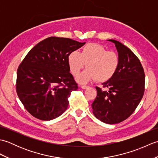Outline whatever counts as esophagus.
I'll return each instance as SVG.
<instances>
[{
	"instance_id": "34e87169",
	"label": "esophagus",
	"mask_w": 158,
	"mask_h": 158,
	"mask_svg": "<svg viewBox=\"0 0 158 158\" xmlns=\"http://www.w3.org/2000/svg\"><path fill=\"white\" fill-rule=\"evenodd\" d=\"M89 86H88V85H84V84H82L81 85V88H82V89H86V88H88Z\"/></svg>"
}]
</instances>
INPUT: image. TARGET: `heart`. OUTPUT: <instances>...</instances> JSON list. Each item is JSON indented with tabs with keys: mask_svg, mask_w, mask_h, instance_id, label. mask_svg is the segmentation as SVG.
Returning <instances> with one entry per match:
<instances>
[{
	"mask_svg": "<svg viewBox=\"0 0 158 158\" xmlns=\"http://www.w3.org/2000/svg\"><path fill=\"white\" fill-rule=\"evenodd\" d=\"M68 63L74 76L78 75L86 64L87 69L78 78L79 82L86 83L94 79L98 82H104L111 78L117 71L119 58L115 52L108 51L101 45L88 43L79 53H70Z\"/></svg>",
	"mask_w": 158,
	"mask_h": 158,
	"instance_id": "1",
	"label": "heart"
}]
</instances>
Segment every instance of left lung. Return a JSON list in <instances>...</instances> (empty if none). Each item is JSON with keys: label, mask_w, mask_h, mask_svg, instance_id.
<instances>
[{"label": "left lung", "mask_w": 158, "mask_h": 158, "mask_svg": "<svg viewBox=\"0 0 158 158\" xmlns=\"http://www.w3.org/2000/svg\"><path fill=\"white\" fill-rule=\"evenodd\" d=\"M119 64L117 71L103 88L96 87L97 96L92 104L93 113L97 119L108 124L123 122L135 111L145 92V75L139 59L131 50L115 40Z\"/></svg>", "instance_id": "left-lung-1"}]
</instances>
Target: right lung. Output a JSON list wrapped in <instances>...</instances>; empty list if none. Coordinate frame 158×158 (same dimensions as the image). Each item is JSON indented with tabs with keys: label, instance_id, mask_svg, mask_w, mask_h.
Instances as JSON below:
<instances>
[{
	"label": "right lung",
	"instance_id": "obj_1",
	"mask_svg": "<svg viewBox=\"0 0 158 158\" xmlns=\"http://www.w3.org/2000/svg\"><path fill=\"white\" fill-rule=\"evenodd\" d=\"M85 43L51 36L26 56L17 71L16 91L32 116L49 121L66 110L70 93L78 88L70 73L68 58Z\"/></svg>",
	"mask_w": 158,
	"mask_h": 158
}]
</instances>
